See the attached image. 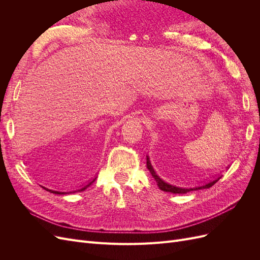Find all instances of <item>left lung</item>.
Segmentation results:
<instances>
[{
  "label": "left lung",
  "instance_id": "left-lung-1",
  "mask_svg": "<svg viewBox=\"0 0 260 260\" xmlns=\"http://www.w3.org/2000/svg\"><path fill=\"white\" fill-rule=\"evenodd\" d=\"M146 167L148 168L149 172H151V175L153 176V178L155 179L157 185H158V187L160 188L161 191L164 192H170V193H174V194H184V193H187V192H191V191H195V190H201V188H208L210 186L214 185L217 181L219 179H221V176H218L216 179L209 181V182L203 184L201 186H196V187H181V186H176V185H171L167 182H165L164 180H161L158 176L156 175V172L154 171L152 165H151V161H149V158L147 157L146 158Z\"/></svg>",
  "mask_w": 260,
  "mask_h": 260
}]
</instances>
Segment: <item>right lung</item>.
Returning <instances> with one entry per match:
<instances>
[{
  "label": "right lung",
  "mask_w": 260,
  "mask_h": 260,
  "mask_svg": "<svg viewBox=\"0 0 260 260\" xmlns=\"http://www.w3.org/2000/svg\"><path fill=\"white\" fill-rule=\"evenodd\" d=\"M95 179H96V178H94V179H93L92 181H90V182H89L88 184H86V185L82 186L81 188H78V190H76V191H72V192H58V191H53V190H50V188H46V187H43V186H42V187H43V188H45L46 191L51 192V193H54V194H62V195H64V194H69V193H75V192H81V191H84L86 187H89V186L94 182V181H95Z\"/></svg>",
  "instance_id": "add662e5"
}]
</instances>
